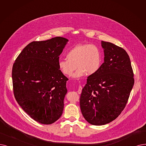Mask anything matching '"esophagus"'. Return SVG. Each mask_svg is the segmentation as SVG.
<instances>
[{"label":"esophagus","instance_id":"1","mask_svg":"<svg viewBox=\"0 0 146 146\" xmlns=\"http://www.w3.org/2000/svg\"><path fill=\"white\" fill-rule=\"evenodd\" d=\"M81 92H82V87H81V86H79L77 92L78 93V94H81Z\"/></svg>","mask_w":146,"mask_h":146}]
</instances>
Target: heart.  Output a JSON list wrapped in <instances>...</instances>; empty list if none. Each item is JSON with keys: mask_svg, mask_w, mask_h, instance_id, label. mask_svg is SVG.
<instances>
[{"mask_svg": "<svg viewBox=\"0 0 146 146\" xmlns=\"http://www.w3.org/2000/svg\"><path fill=\"white\" fill-rule=\"evenodd\" d=\"M66 59L59 62L60 71L66 76L80 78L87 74L88 75L97 73L102 63V53L98 46L93 44H79L68 51ZM77 67H76V66Z\"/></svg>", "mask_w": 146, "mask_h": 146, "instance_id": "heart-1", "label": "heart"}]
</instances>
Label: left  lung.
Masks as SVG:
<instances>
[{
  "instance_id": "obj_1",
  "label": "left lung",
  "mask_w": 146,
  "mask_h": 146,
  "mask_svg": "<svg viewBox=\"0 0 146 146\" xmlns=\"http://www.w3.org/2000/svg\"><path fill=\"white\" fill-rule=\"evenodd\" d=\"M104 61L87 77L80 104L84 119L93 125L113 121L125 108L134 84L130 58L120 46L102 40Z\"/></svg>"
}]
</instances>
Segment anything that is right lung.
Wrapping results in <instances>:
<instances>
[{
	"mask_svg": "<svg viewBox=\"0 0 146 146\" xmlns=\"http://www.w3.org/2000/svg\"><path fill=\"white\" fill-rule=\"evenodd\" d=\"M68 39L55 37L33 41L22 50L13 65L17 102L33 120L50 125L62 114L68 78L59 68V56Z\"/></svg>",
	"mask_w": 146,
	"mask_h": 146,
	"instance_id": "add662e5",
	"label": "right lung"
}]
</instances>
